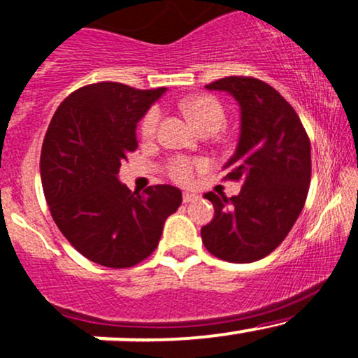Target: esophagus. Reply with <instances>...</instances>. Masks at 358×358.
<instances>
[{"label": "esophagus", "mask_w": 358, "mask_h": 358, "mask_svg": "<svg viewBox=\"0 0 358 358\" xmlns=\"http://www.w3.org/2000/svg\"><path fill=\"white\" fill-rule=\"evenodd\" d=\"M199 195L197 194H192V192H183V202L188 203V202H194V200H197Z\"/></svg>", "instance_id": "34e87169"}]
</instances>
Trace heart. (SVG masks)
Listing matches in <instances>:
<instances>
[{
	"label": "heart",
	"instance_id": "b5f03b06",
	"mask_svg": "<svg viewBox=\"0 0 358 358\" xmlns=\"http://www.w3.org/2000/svg\"><path fill=\"white\" fill-rule=\"evenodd\" d=\"M187 115L203 132H217L226 124V110L222 103L212 95H199L188 98L183 103ZM161 120L159 107L148 110L146 115L141 120V136L143 139H152L158 134ZM209 168V163L203 158H188V156H173L166 163V175L176 183L194 182L199 173H203Z\"/></svg>",
	"mask_w": 358,
	"mask_h": 358
}]
</instances>
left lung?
<instances>
[{"label":"left lung","mask_w":358,"mask_h":358,"mask_svg":"<svg viewBox=\"0 0 358 358\" xmlns=\"http://www.w3.org/2000/svg\"><path fill=\"white\" fill-rule=\"evenodd\" d=\"M206 88L231 93L241 107V136L224 180H241L234 197L207 192L214 219L202 243L214 257L251 263L284 241L299 217L311 183V141L277 90L251 76H227Z\"/></svg>","instance_id":"1"}]
</instances>
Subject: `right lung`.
<instances>
[{
  "label": "right lung",
  "instance_id": "obj_1",
  "mask_svg": "<svg viewBox=\"0 0 358 358\" xmlns=\"http://www.w3.org/2000/svg\"><path fill=\"white\" fill-rule=\"evenodd\" d=\"M166 88L101 81L59 105L41 152L42 187L59 231L85 258L129 268L158 246L168 215L182 206L171 185L131 192L117 178L137 149L136 125Z\"/></svg>",
  "mask_w": 358,
  "mask_h": 358
}]
</instances>
